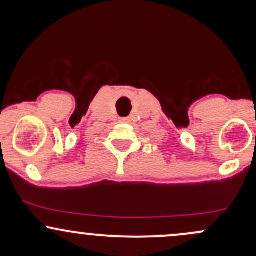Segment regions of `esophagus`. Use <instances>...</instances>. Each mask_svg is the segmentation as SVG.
I'll return each instance as SVG.
<instances>
[{
	"label": "esophagus",
	"instance_id": "obj_1",
	"mask_svg": "<svg viewBox=\"0 0 256 256\" xmlns=\"http://www.w3.org/2000/svg\"><path fill=\"white\" fill-rule=\"evenodd\" d=\"M120 122H128V119H125V118H122V119H120Z\"/></svg>",
	"mask_w": 256,
	"mask_h": 256
}]
</instances>
